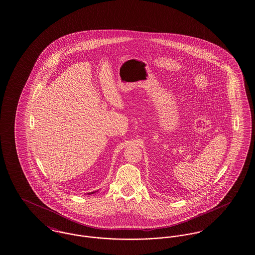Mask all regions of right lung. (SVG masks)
<instances>
[{
  "instance_id": "add662e5",
  "label": "right lung",
  "mask_w": 255,
  "mask_h": 255,
  "mask_svg": "<svg viewBox=\"0 0 255 255\" xmlns=\"http://www.w3.org/2000/svg\"><path fill=\"white\" fill-rule=\"evenodd\" d=\"M92 194H93V193H92Z\"/></svg>"
}]
</instances>
